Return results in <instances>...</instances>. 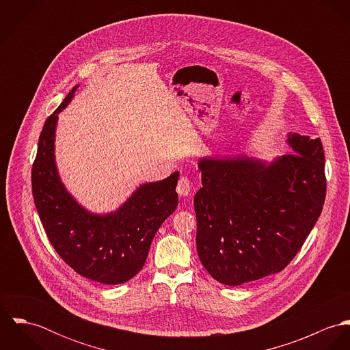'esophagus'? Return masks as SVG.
<instances>
[{
	"instance_id": "obj_1",
	"label": "esophagus",
	"mask_w": 350,
	"mask_h": 350,
	"mask_svg": "<svg viewBox=\"0 0 350 350\" xmlns=\"http://www.w3.org/2000/svg\"><path fill=\"white\" fill-rule=\"evenodd\" d=\"M191 190H193L191 182H190L187 178L182 176V178L179 179V182H178V186H176L178 194H179L180 197H189V196L191 194Z\"/></svg>"
}]
</instances>
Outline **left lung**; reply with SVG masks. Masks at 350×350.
I'll return each instance as SVG.
<instances>
[{
	"instance_id": "left-lung-1",
	"label": "left lung",
	"mask_w": 350,
	"mask_h": 350,
	"mask_svg": "<svg viewBox=\"0 0 350 350\" xmlns=\"http://www.w3.org/2000/svg\"><path fill=\"white\" fill-rule=\"evenodd\" d=\"M286 143L294 153L271 161L243 153L198 160L197 252L222 284L241 286L284 269L321 215L326 196L321 140L290 132Z\"/></svg>"
}]
</instances>
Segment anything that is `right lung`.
I'll return each instance as SVG.
<instances>
[{
  "label": "right lung",
  "instance_id": "obj_1",
  "mask_svg": "<svg viewBox=\"0 0 350 350\" xmlns=\"http://www.w3.org/2000/svg\"><path fill=\"white\" fill-rule=\"evenodd\" d=\"M77 85L47 118L32 167L35 206L57 254L79 275L102 284H121L143 268L160 225L178 206L179 172L140 185L118 208L93 213L66 189L55 159L59 113Z\"/></svg>",
  "mask_w": 350,
  "mask_h": 350
}]
</instances>
